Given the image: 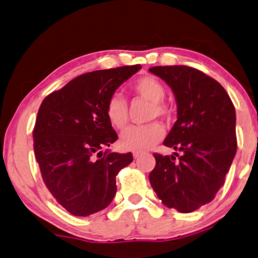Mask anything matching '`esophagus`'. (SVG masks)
<instances>
[{"instance_id": "34e87169", "label": "esophagus", "mask_w": 258, "mask_h": 258, "mask_svg": "<svg viewBox=\"0 0 258 258\" xmlns=\"http://www.w3.org/2000/svg\"><path fill=\"white\" fill-rule=\"evenodd\" d=\"M141 155H142V153H140V152H134V158H135V159H138V158H140Z\"/></svg>"}]
</instances>
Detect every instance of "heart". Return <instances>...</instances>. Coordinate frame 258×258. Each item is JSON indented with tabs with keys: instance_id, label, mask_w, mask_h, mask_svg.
<instances>
[{
	"instance_id": "b5f03b06",
	"label": "heart",
	"mask_w": 258,
	"mask_h": 258,
	"mask_svg": "<svg viewBox=\"0 0 258 258\" xmlns=\"http://www.w3.org/2000/svg\"><path fill=\"white\" fill-rule=\"evenodd\" d=\"M132 89L138 97L152 101L151 117L165 116L169 112L168 106L161 101L165 97V88L159 79L143 76L135 82ZM106 117L115 128L122 130L127 124V104L120 94H114L107 101ZM163 136L164 127L159 122L130 126L121 134L120 146L126 151L143 152L159 142Z\"/></svg>"
}]
</instances>
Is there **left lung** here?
Instances as JSON below:
<instances>
[{"mask_svg":"<svg viewBox=\"0 0 258 258\" xmlns=\"http://www.w3.org/2000/svg\"><path fill=\"white\" fill-rule=\"evenodd\" d=\"M171 88L177 120L164 146L181 152L154 154L149 181L163 205L181 213L213 200L236 154V114L228 93L216 79L188 66L149 69Z\"/></svg>","mask_w":258,"mask_h":258,"instance_id":"left-lung-1","label":"left lung"}]
</instances>
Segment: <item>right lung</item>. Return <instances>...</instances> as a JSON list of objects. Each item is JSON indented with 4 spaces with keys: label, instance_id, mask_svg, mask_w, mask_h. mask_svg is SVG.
Wrapping results in <instances>:
<instances>
[{
    "label": "right lung",
    "instance_id": "add662e5",
    "mask_svg": "<svg viewBox=\"0 0 258 258\" xmlns=\"http://www.w3.org/2000/svg\"><path fill=\"white\" fill-rule=\"evenodd\" d=\"M141 64L93 71L42 100L33 131L42 180L58 203L77 217L103 211L114 200L116 175L131 153L104 149L117 140L106 105Z\"/></svg>",
    "mask_w": 258,
    "mask_h": 258
}]
</instances>
